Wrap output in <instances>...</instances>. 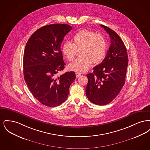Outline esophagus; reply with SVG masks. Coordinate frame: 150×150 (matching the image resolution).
<instances>
[{
    "label": "esophagus",
    "mask_w": 150,
    "mask_h": 150,
    "mask_svg": "<svg viewBox=\"0 0 150 150\" xmlns=\"http://www.w3.org/2000/svg\"><path fill=\"white\" fill-rule=\"evenodd\" d=\"M76 78H79L80 75H81V74L80 73H79V72H76Z\"/></svg>",
    "instance_id": "1"
}]
</instances>
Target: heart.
<instances>
[{"label":"heart","mask_w":150,"mask_h":150,"mask_svg":"<svg viewBox=\"0 0 150 150\" xmlns=\"http://www.w3.org/2000/svg\"><path fill=\"white\" fill-rule=\"evenodd\" d=\"M73 43L66 42L63 44L62 51L66 59L71 61L80 50V58L69 65V69L74 71L84 72L88 70L92 62L100 61L106 53L107 43L100 34L82 30L72 37Z\"/></svg>","instance_id":"obj_1"}]
</instances>
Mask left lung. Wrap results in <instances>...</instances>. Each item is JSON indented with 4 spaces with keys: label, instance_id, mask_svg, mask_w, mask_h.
<instances>
[{
    "label": "left lung",
    "instance_id": "1",
    "mask_svg": "<svg viewBox=\"0 0 150 150\" xmlns=\"http://www.w3.org/2000/svg\"><path fill=\"white\" fill-rule=\"evenodd\" d=\"M108 34L111 45L105 59L86 75L88 82L86 95L92 103L100 106L114 100L124 86L128 64L127 48L120 36L114 30L100 25Z\"/></svg>",
    "mask_w": 150,
    "mask_h": 150
}]
</instances>
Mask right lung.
Instances as JSON below:
<instances>
[{
    "label": "right lung",
    "mask_w": 150,
    "mask_h": 150,
    "mask_svg": "<svg viewBox=\"0 0 150 150\" xmlns=\"http://www.w3.org/2000/svg\"><path fill=\"white\" fill-rule=\"evenodd\" d=\"M72 29L67 24H52L37 30L26 43L23 59V76L31 93L41 103L56 107L67 100L75 72L60 76L64 64L61 45Z\"/></svg>",
    "instance_id": "obj_1"
}]
</instances>
